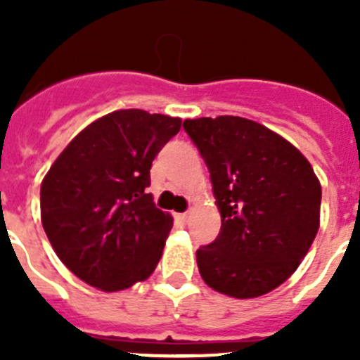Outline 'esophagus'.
<instances>
[{"mask_svg": "<svg viewBox=\"0 0 360 360\" xmlns=\"http://www.w3.org/2000/svg\"><path fill=\"white\" fill-rule=\"evenodd\" d=\"M176 219L180 221V224H189V219H191V214L189 212H180V214H176Z\"/></svg>", "mask_w": 360, "mask_h": 360, "instance_id": "obj_1", "label": "esophagus"}]
</instances>
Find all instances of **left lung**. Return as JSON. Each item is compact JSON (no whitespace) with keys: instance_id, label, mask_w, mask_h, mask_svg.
Segmentation results:
<instances>
[{"instance_id":"1","label":"left lung","mask_w":360,"mask_h":360,"mask_svg":"<svg viewBox=\"0 0 360 360\" xmlns=\"http://www.w3.org/2000/svg\"><path fill=\"white\" fill-rule=\"evenodd\" d=\"M211 173L221 229L196 250L200 276L231 297L287 281L319 231L321 184L303 153L243 117L184 120Z\"/></svg>"}]
</instances>
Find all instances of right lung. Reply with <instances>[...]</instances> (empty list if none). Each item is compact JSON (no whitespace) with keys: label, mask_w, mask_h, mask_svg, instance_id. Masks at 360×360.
<instances>
[{"label":"right lung","mask_w":360,"mask_h":360,"mask_svg":"<svg viewBox=\"0 0 360 360\" xmlns=\"http://www.w3.org/2000/svg\"><path fill=\"white\" fill-rule=\"evenodd\" d=\"M176 117L119 110L86 126L41 184V221L73 274L104 292L153 274L173 218L155 207L149 169Z\"/></svg>","instance_id":"add662e5"}]
</instances>
